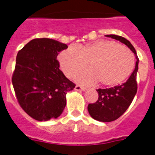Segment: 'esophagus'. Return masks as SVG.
Listing matches in <instances>:
<instances>
[{"mask_svg": "<svg viewBox=\"0 0 155 155\" xmlns=\"http://www.w3.org/2000/svg\"><path fill=\"white\" fill-rule=\"evenodd\" d=\"M76 91H85V87H82L81 85H76L75 86V88H74Z\"/></svg>", "mask_w": 155, "mask_h": 155, "instance_id": "1", "label": "esophagus"}]
</instances>
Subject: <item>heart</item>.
Listing matches in <instances>:
<instances>
[{"label":"heart","mask_w":155,"mask_h":155,"mask_svg":"<svg viewBox=\"0 0 155 155\" xmlns=\"http://www.w3.org/2000/svg\"><path fill=\"white\" fill-rule=\"evenodd\" d=\"M64 74L71 78L86 67L88 70L76 76L77 81L85 84L99 82L105 87L117 85L127 80L134 68V57L127 47L109 40L94 41L71 46L58 57Z\"/></svg>","instance_id":"obj_1"}]
</instances>
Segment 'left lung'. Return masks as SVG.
<instances>
[{
  "label": "left lung",
  "mask_w": 155,
  "mask_h": 155,
  "mask_svg": "<svg viewBox=\"0 0 155 155\" xmlns=\"http://www.w3.org/2000/svg\"><path fill=\"white\" fill-rule=\"evenodd\" d=\"M105 36L124 43L135 54L137 59L135 69L125 83L109 88L97 89L98 100L94 103L87 105L88 113L93 119L100 122H112L117 120L125 113L136 94L137 91V73L139 59L134 47L127 39L116 35H106Z\"/></svg>",
  "instance_id": "left-lung-1"
}]
</instances>
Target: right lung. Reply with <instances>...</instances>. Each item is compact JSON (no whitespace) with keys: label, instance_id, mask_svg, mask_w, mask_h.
<instances>
[{"label":"right lung","instance_id":"right-lung-1","mask_svg":"<svg viewBox=\"0 0 155 155\" xmlns=\"http://www.w3.org/2000/svg\"><path fill=\"white\" fill-rule=\"evenodd\" d=\"M66 49L64 43L42 38L31 40L18 53L12 84L20 106L35 120L59 117L66 106L67 92L75 87L57 60Z\"/></svg>","mask_w":155,"mask_h":155}]
</instances>
